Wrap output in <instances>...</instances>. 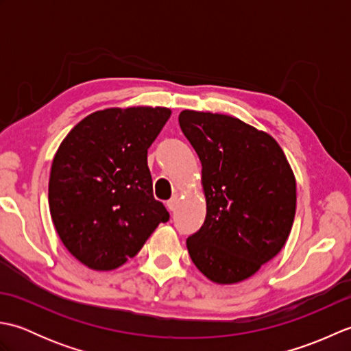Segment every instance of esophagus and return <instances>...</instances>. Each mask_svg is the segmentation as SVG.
I'll use <instances>...</instances> for the list:
<instances>
[{"instance_id": "obj_1", "label": "esophagus", "mask_w": 351, "mask_h": 351, "mask_svg": "<svg viewBox=\"0 0 351 351\" xmlns=\"http://www.w3.org/2000/svg\"><path fill=\"white\" fill-rule=\"evenodd\" d=\"M176 205H178V196H173L170 200H167L169 211H175L176 210Z\"/></svg>"}]
</instances>
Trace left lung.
<instances>
[{"instance_id":"1","label":"left lung","mask_w":351,"mask_h":351,"mask_svg":"<svg viewBox=\"0 0 351 351\" xmlns=\"http://www.w3.org/2000/svg\"><path fill=\"white\" fill-rule=\"evenodd\" d=\"M184 136L202 162L206 217L187 238L195 265L230 285L249 279L285 245L295 215V178L270 134L226 114L184 110Z\"/></svg>"}]
</instances>
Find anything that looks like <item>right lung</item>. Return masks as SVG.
<instances>
[{"instance_id": "add662e5", "label": "right lung", "mask_w": 351, "mask_h": 351, "mask_svg": "<svg viewBox=\"0 0 351 351\" xmlns=\"http://www.w3.org/2000/svg\"><path fill=\"white\" fill-rule=\"evenodd\" d=\"M171 111L107 108L77 123L51 166L48 200L64 247L108 271L134 258L169 213L152 193L147 149Z\"/></svg>"}]
</instances>
